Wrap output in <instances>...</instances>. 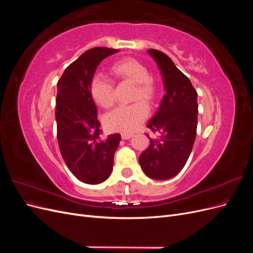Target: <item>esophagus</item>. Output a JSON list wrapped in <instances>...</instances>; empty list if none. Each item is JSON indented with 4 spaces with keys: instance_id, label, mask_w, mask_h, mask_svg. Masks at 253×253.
<instances>
[{
    "instance_id": "1",
    "label": "esophagus",
    "mask_w": 253,
    "mask_h": 253,
    "mask_svg": "<svg viewBox=\"0 0 253 253\" xmlns=\"http://www.w3.org/2000/svg\"><path fill=\"white\" fill-rule=\"evenodd\" d=\"M133 135H134V134H132V133H122V134H121V137H122V139L126 140V139L131 138V137H133Z\"/></svg>"
}]
</instances>
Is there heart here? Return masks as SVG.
<instances>
[{"mask_svg": "<svg viewBox=\"0 0 253 253\" xmlns=\"http://www.w3.org/2000/svg\"><path fill=\"white\" fill-rule=\"evenodd\" d=\"M111 74L116 79L134 83L132 99L134 103L124 104L106 115L105 125L110 129L119 132H133L149 116L147 104L154 103L157 98V87L151 78L149 67L135 58H125L111 66ZM90 95L94 101L104 109H110L115 102L114 83L103 77L95 76L90 81Z\"/></svg>", "mask_w": 253, "mask_h": 253, "instance_id": "obj_1", "label": "heart"}]
</instances>
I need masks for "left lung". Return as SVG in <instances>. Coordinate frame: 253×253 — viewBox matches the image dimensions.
I'll list each match as a JSON object with an SVG mask.
<instances>
[{
    "instance_id": "1",
    "label": "left lung",
    "mask_w": 253,
    "mask_h": 253,
    "mask_svg": "<svg viewBox=\"0 0 253 253\" xmlns=\"http://www.w3.org/2000/svg\"><path fill=\"white\" fill-rule=\"evenodd\" d=\"M163 76L166 94L157 113L148 124L157 139L150 138L141 153L143 172L154 179H169L178 174L192 151L197 128V93L192 83L163 51L149 49Z\"/></svg>"
}]
</instances>
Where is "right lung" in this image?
Listing matches in <instances>:
<instances>
[{"instance_id": "obj_1", "label": "right lung", "mask_w": 253, "mask_h": 253, "mask_svg": "<svg viewBox=\"0 0 253 253\" xmlns=\"http://www.w3.org/2000/svg\"><path fill=\"white\" fill-rule=\"evenodd\" d=\"M118 49L95 47L68 65L58 81L56 98L57 138L61 155L79 180L96 185L113 170L120 134L101 137L97 108L90 95V81L97 66Z\"/></svg>"}]
</instances>
